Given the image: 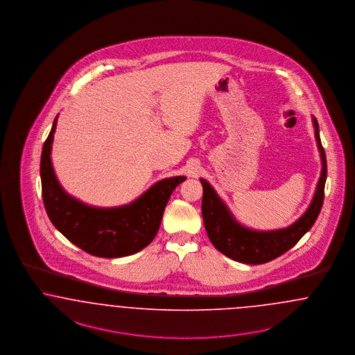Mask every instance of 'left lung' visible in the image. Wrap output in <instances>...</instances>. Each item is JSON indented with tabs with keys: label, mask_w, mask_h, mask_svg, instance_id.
Masks as SVG:
<instances>
[{
	"label": "left lung",
	"mask_w": 355,
	"mask_h": 355,
	"mask_svg": "<svg viewBox=\"0 0 355 355\" xmlns=\"http://www.w3.org/2000/svg\"><path fill=\"white\" fill-rule=\"evenodd\" d=\"M312 121L321 158V174L308 209L292 225L275 230L247 227L235 218L227 203L219 197L213 186L205 178H199L203 186V223L209 239L219 252L244 264L268 263L291 250L312 228L322 207L327 175V156L320 139L318 123L314 116H312Z\"/></svg>",
	"instance_id": "obj_1"
}]
</instances>
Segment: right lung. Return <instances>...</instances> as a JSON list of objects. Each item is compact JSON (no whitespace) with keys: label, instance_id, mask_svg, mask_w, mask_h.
<instances>
[{"label":"right lung","instance_id":"1","mask_svg":"<svg viewBox=\"0 0 355 355\" xmlns=\"http://www.w3.org/2000/svg\"><path fill=\"white\" fill-rule=\"evenodd\" d=\"M57 123L58 116L41 156L43 203L51 223L89 255L111 259L144 250L156 236L171 193L186 177L164 178L127 205L116 207L87 205L69 194L58 181L51 161Z\"/></svg>","mask_w":355,"mask_h":355}]
</instances>
